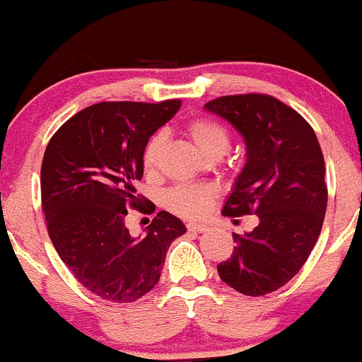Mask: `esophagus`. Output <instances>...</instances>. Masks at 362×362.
<instances>
[{
	"label": "esophagus",
	"instance_id": "1",
	"mask_svg": "<svg viewBox=\"0 0 362 362\" xmlns=\"http://www.w3.org/2000/svg\"><path fill=\"white\" fill-rule=\"evenodd\" d=\"M187 230L194 231V233H204V231L209 230V228H207L206 224H201V223H189L187 224Z\"/></svg>",
	"mask_w": 362,
	"mask_h": 362
}]
</instances>
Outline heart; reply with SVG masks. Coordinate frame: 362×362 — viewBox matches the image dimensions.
<instances>
[{"label":"heart","instance_id":"b5f03b06","mask_svg":"<svg viewBox=\"0 0 362 362\" xmlns=\"http://www.w3.org/2000/svg\"><path fill=\"white\" fill-rule=\"evenodd\" d=\"M187 134L192 139L195 148L204 155H211L213 151H226L230 136L221 124L207 117H195L187 124ZM165 146V136L155 134L148 141L143 149V168L144 172L151 173L156 168L158 158H160L161 149ZM214 190L206 185H175L170 189L165 197L168 209L177 213L182 218H199L207 211L211 199H213Z\"/></svg>","mask_w":362,"mask_h":362}]
</instances>
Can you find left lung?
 <instances>
[{"label":"left lung","mask_w":362,"mask_h":362,"mask_svg":"<svg viewBox=\"0 0 362 362\" xmlns=\"http://www.w3.org/2000/svg\"><path fill=\"white\" fill-rule=\"evenodd\" d=\"M204 109L228 120L247 146L223 214L259 216L250 233H233V255L218 274L238 293L264 296L300 272L322 231L328 199L322 148L310 124L271 95H228Z\"/></svg>","instance_id":"8db88e82"}]
</instances>
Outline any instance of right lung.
<instances>
[{
  "label": "right lung",
  "instance_id": "obj_1",
  "mask_svg": "<svg viewBox=\"0 0 362 362\" xmlns=\"http://www.w3.org/2000/svg\"><path fill=\"white\" fill-rule=\"evenodd\" d=\"M180 105L95 103L66 120L45 148L40 194L49 236L66 267L102 300L132 303L149 293L170 243L185 233L167 211L153 218L144 236L136 238L126 226L131 207L155 211L134 187L143 178V149Z\"/></svg>",
  "mask_w": 362,
  "mask_h": 362
}]
</instances>
